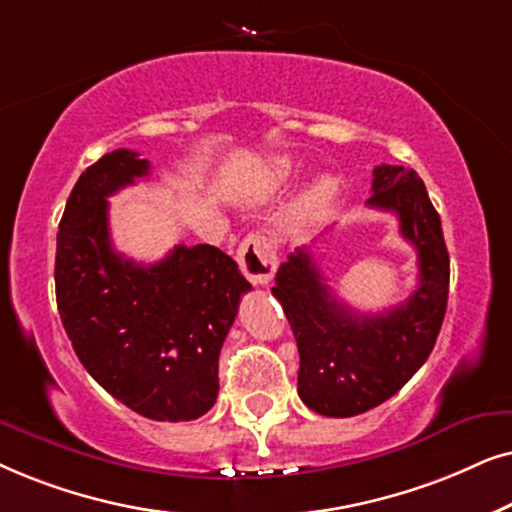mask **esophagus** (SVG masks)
Returning a JSON list of instances; mask_svg holds the SVG:
<instances>
[{
    "label": "esophagus",
    "mask_w": 512,
    "mask_h": 512,
    "mask_svg": "<svg viewBox=\"0 0 512 512\" xmlns=\"http://www.w3.org/2000/svg\"><path fill=\"white\" fill-rule=\"evenodd\" d=\"M238 267L250 283L264 285L276 274L278 255L276 245L269 236L250 234L238 245Z\"/></svg>",
    "instance_id": "1"
}]
</instances>
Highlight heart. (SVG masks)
Wrapping results in <instances>:
<instances>
[{
    "instance_id": "b5f03b06",
    "label": "heart",
    "mask_w": 512,
    "mask_h": 512,
    "mask_svg": "<svg viewBox=\"0 0 512 512\" xmlns=\"http://www.w3.org/2000/svg\"><path fill=\"white\" fill-rule=\"evenodd\" d=\"M290 173H292V163L288 159H274V161L267 163V175H269L271 182H283ZM332 189H335V185H332V180H327V177H323V180H320L318 185L313 187L311 203H323L327 196L332 194Z\"/></svg>"
}]
</instances>
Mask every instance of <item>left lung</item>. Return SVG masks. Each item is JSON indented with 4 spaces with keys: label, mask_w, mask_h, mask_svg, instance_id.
Segmentation results:
<instances>
[{
    "label": "left lung",
    "mask_w": 512,
    "mask_h": 512,
    "mask_svg": "<svg viewBox=\"0 0 512 512\" xmlns=\"http://www.w3.org/2000/svg\"><path fill=\"white\" fill-rule=\"evenodd\" d=\"M367 206L393 213L419 257V288L393 309L356 313L332 295L304 248L281 264L271 288L299 351L297 393L323 417H356L384 403L431 356L449 295V255L421 177L377 166Z\"/></svg>",
    "instance_id": "1"
}]
</instances>
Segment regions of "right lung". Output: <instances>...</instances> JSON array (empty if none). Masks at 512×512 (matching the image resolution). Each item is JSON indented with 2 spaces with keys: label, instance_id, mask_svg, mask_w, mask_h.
<instances>
[{
  "label": "right lung",
  "instance_id": "right-lung-1",
  "mask_svg": "<svg viewBox=\"0 0 512 512\" xmlns=\"http://www.w3.org/2000/svg\"><path fill=\"white\" fill-rule=\"evenodd\" d=\"M149 175L114 149L88 166L58 227L56 299L72 349L119 403L154 421H192L215 405L217 360L252 285L215 245H175L140 264L112 248L107 196Z\"/></svg>",
  "mask_w": 512,
  "mask_h": 512
}]
</instances>
